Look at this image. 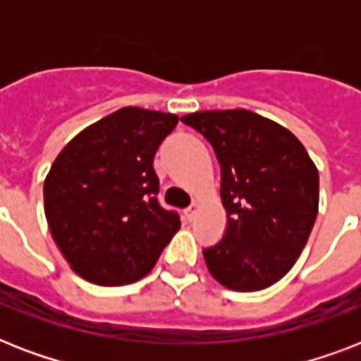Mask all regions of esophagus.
<instances>
[{"label":"esophagus","instance_id":"1","mask_svg":"<svg viewBox=\"0 0 361 361\" xmlns=\"http://www.w3.org/2000/svg\"><path fill=\"white\" fill-rule=\"evenodd\" d=\"M195 212H197V209H195V204H192V206H189L187 209H183V215H185V219L191 221L192 215H195Z\"/></svg>","mask_w":361,"mask_h":361}]
</instances>
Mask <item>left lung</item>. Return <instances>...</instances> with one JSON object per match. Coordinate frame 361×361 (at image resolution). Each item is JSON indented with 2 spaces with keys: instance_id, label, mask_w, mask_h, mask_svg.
Listing matches in <instances>:
<instances>
[{
  "instance_id": "8db88e82",
  "label": "left lung",
  "mask_w": 361,
  "mask_h": 361,
  "mask_svg": "<svg viewBox=\"0 0 361 361\" xmlns=\"http://www.w3.org/2000/svg\"><path fill=\"white\" fill-rule=\"evenodd\" d=\"M202 133L221 164L226 232L204 249L209 274L236 292L268 288L302 255L319 214V170L283 125L251 110L181 118Z\"/></svg>"
}]
</instances>
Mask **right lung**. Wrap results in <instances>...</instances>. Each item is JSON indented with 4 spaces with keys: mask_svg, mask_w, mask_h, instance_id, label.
Returning a JSON list of instances; mask_svg holds the SVG:
<instances>
[{
    "mask_svg": "<svg viewBox=\"0 0 361 361\" xmlns=\"http://www.w3.org/2000/svg\"><path fill=\"white\" fill-rule=\"evenodd\" d=\"M178 116L125 106L80 130L44 180V214L75 274L93 285L142 279L180 231L161 208L153 157Z\"/></svg>",
    "mask_w": 361,
    "mask_h": 361,
    "instance_id": "add662e5",
    "label": "right lung"
}]
</instances>
